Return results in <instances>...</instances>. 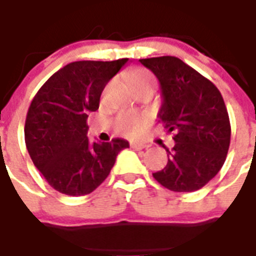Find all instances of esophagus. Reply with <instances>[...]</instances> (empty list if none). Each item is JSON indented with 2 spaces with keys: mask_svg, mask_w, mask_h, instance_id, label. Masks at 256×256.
I'll return each mask as SVG.
<instances>
[{
  "mask_svg": "<svg viewBox=\"0 0 256 256\" xmlns=\"http://www.w3.org/2000/svg\"><path fill=\"white\" fill-rule=\"evenodd\" d=\"M146 146H144V144H142V142H130V148L134 150H144Z\"/></svg>",
  "mask_w": 256,
  "mask_h": 256,
  "instance_id": "1",
  "label": "esophagus"
}]
</instances>
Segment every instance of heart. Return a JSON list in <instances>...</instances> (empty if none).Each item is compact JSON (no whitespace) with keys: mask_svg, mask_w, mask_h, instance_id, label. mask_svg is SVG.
<instances>
[{"mask_svg":"<svg viewBox=\"0 0 256 256\" xmlns=\"http://www.w3.org/2000/svg\"><path fill=\"white\" fill-rule=\"evenodd\" d=\"M132 84H134V89L142 88V86H148V85L154 86L155 80H154V76L148 70H146V69H138L132 74ZM146 122L148 120L142 114L126 112V114H118L114 126H116V130L120 132L122 134L128 136V138H134V136H138V134H142V130L146 128Z\"/></svg>","mask_w":256,"mask_h":256,"instance_id":"1","label":"heart"}]
</instances>
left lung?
<instances>
[{
    "mask_svg": "<svg viewBox=\"0 0 256 256\" xmlns=\"http://www.w3.org/2000/svg\"><path fill=\"white\" fill-rule=\"evenodd\" d=\"M159 80L163 104L158 118L174 132L167 166L152 174L175 192L198 191L224 164L231 126L219 89L190 65L172 56L140 60Z\"/></svg>",
    "mask_w": 256,
    "mask_h": 256,
    "instance_id": "1",
    "label": "left lung"
}]
</instances>
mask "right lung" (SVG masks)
Returning <instances> with one entry per match:
<instances>
[{
	"label": "right lung",
	"instance_id": "right-lung-1",
	"mask_svg": "<svg viewBox=\"0 0 256 256\" xmlns=\"http://www.w3.org/2000/svg\"><path fill=\"white\" fill-rule=\"evenodd\" d=\"M76 61L48 78L32 100L25 122V142L37 170L56 191L88 195L108 178L124 138L89 142L86 118L98 110L108 81L126 64Z\"/></svg>",
	"mask_w": 256,
	"mask_h": 256
}]
</instances>
